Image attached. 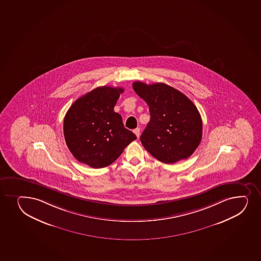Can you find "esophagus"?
Wrapping results in <instances>:
<instances>
[{"mask_svg":"<svg viewBox=\"0 0 261 261\" xmlns=\"http://www.w3.org/2000/svg\"><path fill=\"white\" fill-rule=\"evenodd\" d=\"M134 133H135V135H136V136L139 138V136H140V133H141V129L135 128V130H134Z\"/></svg>","mask_w":261,"mask_h":261,"instance_id":"34e87169","label":"esophagus"}]
</instances>
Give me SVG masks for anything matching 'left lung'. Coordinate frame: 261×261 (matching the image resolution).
<instances>
[{
  "mask_svg": "<svg viewBox=\"0 0 261 261\" xmlns=\"http://www.w3.org/2000/svg\"><path fill=\"white\" fill-rule=\"evenodd\" d=\"M133 88L149 107L150 121L141 136L147 152L166 164L190 157L202 137V120L196 106L165 83L136 82Z\"/></svg>",
  "mask_w": 261,
  "mask_h": 261,
  "instance_id": "obj_1",
  "label": "left lung"
}]
</instances>
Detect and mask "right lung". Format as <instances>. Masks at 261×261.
<instances>
[{"label": "right lung", "mask_w": 261, "mask_h": 261, "mask_svg": "<svg viewBox=\"0 0 261 261\" xmlns=\"http://www.w3.org/2000/svg\"><path fill=\"white\" fill-rule=\"evenodd\" d=\"M122 88L99 87L80 97L65 115V141L73 157L93 168L111 165L137 139L114 110Z\"/></svg>", "instance_id": "1"}]
</instances>
